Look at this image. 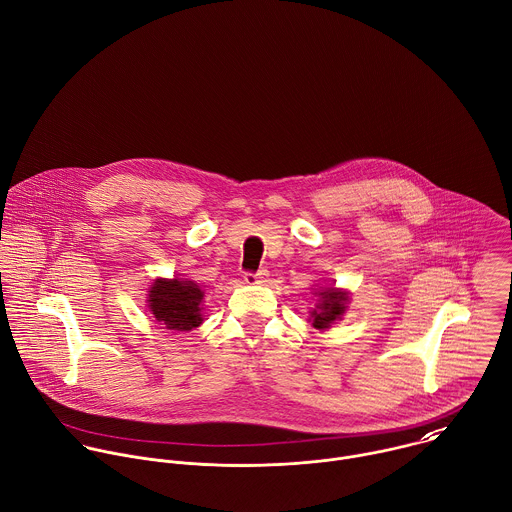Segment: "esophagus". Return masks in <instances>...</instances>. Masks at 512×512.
<instances>
[{"instance_id":"esophagus-1","label":"esophagus","mask_w":512,"mask_h":512,"mask_svg":"<svg viewBox=\"0 0 512 512\" xmlns=\"http://www.w3.org/2000/svg\"><path fill=\"white\" fill-rule=\"evenodd\" d=\"M267 277H269V273H267V269H259V271H245V275H243V279L247 281V283H251V285H257V283H265L267 281Z\"/></svg>"}]
</instances>
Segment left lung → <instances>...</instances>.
<instances>
[{"label": "left lung", "mask_w": 512, "mask_h": 512, "mask_svg": "<svg viewBox=\"0 0 512 512\" xmlns=\"http://www.w3.org/2000/svg\"><path fill=\"white\" fill-rule=\"evenodd\" d=\"M319 297L321 299H319L317 307L311 311V317H313V327L325 329L346 311L348 293L329 287V289H321Z\"/></svg>", "instance_id": "1"}]
</instances>
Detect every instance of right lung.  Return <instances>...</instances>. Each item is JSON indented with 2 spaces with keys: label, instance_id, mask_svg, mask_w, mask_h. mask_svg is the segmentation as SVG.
Here are the masks:
<instances>
[{
  "label": "right lung",
  "instance_id": "right-lung-1",
  "mask_svg": "<svg viewBox=\"0 0 512 512\" xmlns=\"http://www.w3.org/2000/svg\"><path fill=\"white\" fill-rule=\"evenodd\" d=\"M203 291L193 281L156 279L148 293V309L173 331H191L203 323Z\"/></svg>",
  "mask_w": 512,
  "mask_h": 512
}]
</instances>
